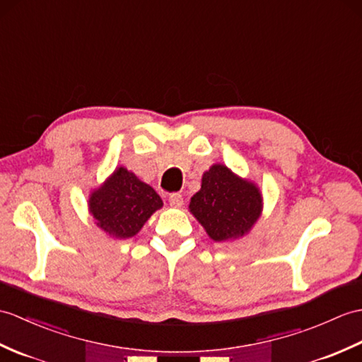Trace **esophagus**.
I'll return each instance as SVG.
<instances>
[{
    "label": "esophagus",
    "instance_id": "34e87169",
    "mask_svg": "<svg viewBox=\"0 0 362 362\" xmlns=\"http://www.w3.org/2000/svg\"><path fill=\"white\" fill-rule=\"evenodd\" d=\"M168 200H170V205L175 208H180L183 205V196L179 194V192H173V194L168 197Z\"/></svg>",
    "mask_w": 362,
    "mask_h": 362
}]
</instances>
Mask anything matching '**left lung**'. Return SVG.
<instances>
[{
	"label": "left lung",
	"mask_w": 362,
	"mask_h": 362,
	"mask_svg": "<svg viewBox=\"0 0 362 362\" xmlns=\"http://www.w3.org/2000/svg\"><path fill=\"white\" fill-rule=\"evenodd\" d=\"M260 194L253 183L236 177L223 165H213L191 197L189 209L216 242L243 236L260 214Z\"/></svg>",
	"instance_id": "1"
}]
</instances>
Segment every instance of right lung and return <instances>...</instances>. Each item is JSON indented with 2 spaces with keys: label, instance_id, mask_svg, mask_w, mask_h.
<instances>
[{
  "label": "right lung",
  "instance_id": "right-lung-1",
  "mask_svg": "<svg viewBox=\"0 0 362 362\" xmlns=\"http://www.w3.org/2000/svg\"><path fill=\"white\" fill-rule=\"evenodd\" d=\"M162 205L160 196L124 168H119L89 199L90 213L100 228L122 239L137 234Z\"/></svg>",
  "mask_w": 362,
  "mask_h": 362
}]
</instances>
